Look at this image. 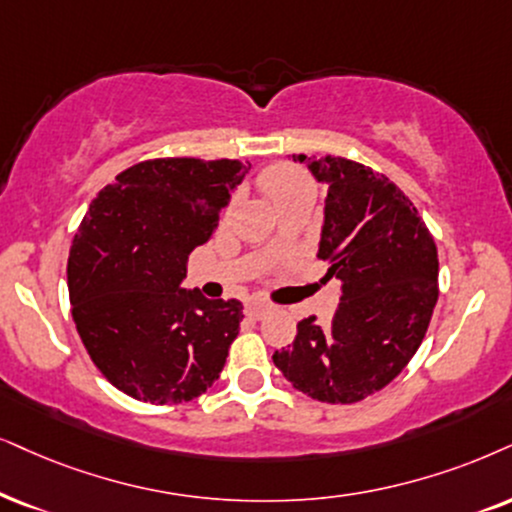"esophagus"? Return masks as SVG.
I'll return each mask as SVG.
<instances>
[{"instance_id":"esophagus-1","label":"esophagus","mask_w":512,"mask_h":512,"mask_svg":"<svg viewBox=\"0 0 512 512\" xmlns=\"http://www.w3.org/2000/svg\"><path fill=\"white\" fill-rule=\"evenodd\" d=\"M269 312H271V307H269V304H264V302H250L248 307H245V314H248L250 319H255V321L264 319V316H267Z\"/></svg>"}]
</instances>
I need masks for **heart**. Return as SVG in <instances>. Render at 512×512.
Returning a JSON list of instances; mask_svg holds the SVG:
<instances>
[{
  "mask_svg": "<svg viewBox=\"0 0 512 512\" xmlns=\"http://www.w3.org/2000/svg\"><path fill=\"white\" fill-rule=\"evenodd\" d=\"M260 186L274 203H281L288 196H293L297 191L312 189V181L304 172L290 165H271L269 170L262 172Z\"/></svg>",
  "mask_w": 512,
  "mask_h": 512,
  "instance_id": "b5f03b06",
  "label": "heart"
}]
</instances>
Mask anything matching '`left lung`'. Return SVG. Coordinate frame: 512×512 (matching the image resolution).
Masks as SVG:
<instances>
[{"label": "left lung", "instance_id": "left-lung-1", "mask_svg": "<svg viewBox=\"0 0 512 512\" xmlns=\"http://www.w3.org/2000/svg\"><path fill=\"white\" fill-rule=\"evenodd\" d=\"M307 167L328 189L319 257L326 278H340V304L326 326L297 323L274 364L312 399L354 404L390 385L423 342L439 295L437 245L385 174L333 155Z\"/></svg>", "mask_w": 512, "mask_h": 512}]
</instances>
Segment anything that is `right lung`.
Returning <instances> with one entry per match:
<instances>
[{
  "mask_svg": "<svg viewBox=\"0 0 512 512\" xmlns=\"http://www.w3.org/2000/svg\"><path fill=\"white\" fill-rule=\"evenodd\" d=\"M245 172L241 160H146L89 205L68 257L73 319L96 368L129 397L179 404L222 373L243 304L181 281Z\"/></svg>",
  "mask_w": 512,
  "mask_h": 512,
  "instance_id": "add662e5",
  "label": "right lung"
}]
</instances>
